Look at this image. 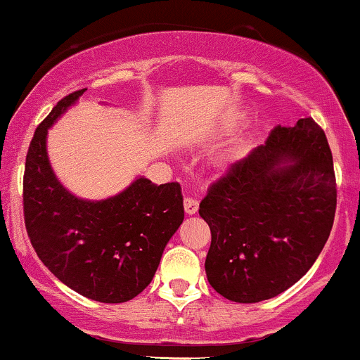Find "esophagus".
<instances>
[{
	"label": "esophagus",
	"mask_w": 360,
	"mask_h": 360,
	"mask_svg": "<svg viewBox=\"0 0 360 360\" xmlns=\"http://www.w3.org/2000/svg\"><path fill=\"white\" fill-rule=\"evenodd\" d=\"M184 210H186V214H190V215L196 214V212H198V200L190 198V196H188V198H184Z\"/></svg>",
	"instance_id": "34e87169"
}]
</instances>
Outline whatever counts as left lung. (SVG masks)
I'll return each mask as SVG.
<instances>
[{
	"instance_id": "obj_1",
	"label": "left lung",
	"mask_w": 360,
	"mask_h": 360,
	"mask_svg": "<svg viewBox=\"0 0 360 360\" xmlns=\"http://www.w3.org/2000/svg\"><path fill=\"white\" fill-rule=\"evenodd\" d=\"M335 209L324 131L312 119L278 126L200 203L212 233L205 259L210 286L238 304L278 297L314 266L330 238Z\"/></svg>"
}]
</instances>
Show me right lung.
I'll list each match as a JSON object with an SVG mask.
<instances>
[{"label":"right lung","mask_w":360,"mask_h":360,"mask_svg":"<svg viewBox=\"0 0 360 360\" xmlns=\"http://www.w3.org/2000/svg\"><path fill=\"white\" fill-rule=\"evenodd\" d=\"M86 89L56 103L30 141L24 174L25 228L41 262L63 285L103 304H122L153 279L183 224L181 186L138 176L105 200L79 198L60 183L48 157V129Z\"/></svg>","instance_id":"obj_1"}]
</instances>
